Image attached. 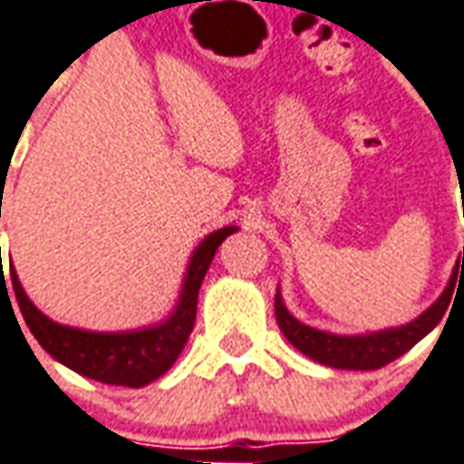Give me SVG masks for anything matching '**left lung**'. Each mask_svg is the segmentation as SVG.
<instances>
[{"mask_svg":"<svg viewBox=\"0 0 464 464\" xmlns=\"http://www.w3.org/2000/svg\"><path fill=\"white\" fill-rule=\"evenodd\" d=\"M459 264L455 266L452 276L447 281L445 291L440 294V299L424 309L417 319L401 326H392V329H382V332L369 334H332L314 329L309 324L299 322L286 304L281 299V291H276V322L278 329L284 332L291 344L299 349L301 354H306L314 362H319L324 367L334 369H379L384 364L394 362L397 356L410 352L420 339L435 329L440 319L445 316L447 306H450V296L455 291V276H458ZM462 271H464V248H462Z\"/></svg>","mask_w":464,"mask_h":464,"instance_id":"left-lung-1","label":"left lung"}]
</instances>
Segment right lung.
Here are the masks:
<instances>
[{
    "label": "right lung",
    "mask_w": 464,
    "mask_h": 464,
    "mask_svg": "<svg viewBox=\"0 0 464 464\" xmlns=\"http://www.w3.org/2000/svg\"><path fill=\"white\" fill-rule=\"evenodd\" d=\"M2 218V200H0ZM236 226H226L218 231L208 233L203 241L196 246L190 256L183 276V286L178 294L173 311L165 316L163 322L130 329V332H87L77 326H64V324L52 322L47 314H42L19 284L17 271L9 261V276L14 286L22 316L27 322L29 332L40 346L57 359L60 364L70 367L82 377L95 379L102 384H118V387H145L158 377H163L168 369L176 364L178 354L183 352L188 336L196 324V306H198V291L206 271H208L213 256ZM2 271V254H0ZM2 286H6L5 271H2Z\"/></svg>",
    "instance_id": "right-lung-1"
}]
</instances>
